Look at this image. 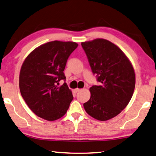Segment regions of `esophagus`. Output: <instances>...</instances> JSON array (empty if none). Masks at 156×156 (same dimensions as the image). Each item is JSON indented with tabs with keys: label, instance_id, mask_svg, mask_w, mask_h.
Instances as JSON below:
<instances>
[{
	"label": "esophagus",
	"instance_id": "34e87169",
	"mask_svg": "<svg viewBox=\"0 0 156 156\" xmlns=\"http://www.w3.org/2000/svg\"><path fill=\"white\" fill-rule=\"evenodd\" d=\"M81 91V89L76 88V89H75V90H74V91L76 92V93H77V92H78V91Z\"/></svg>",
	"mask_w": 156,
	"mask_h": 156
}]
</instances>
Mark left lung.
<instances>
[{
    "instance_id": "1",
    "label": "left lung",
    "mask_w": 156,
    "mask_h": 156,
    "mask_svg": "<svg viewBox=\"0 0 156 156\" xmlns=\"http://www.w3.org/2000/svg\"><path fill=\"white\" fill-rule=\"evenodd\" d=\"M81 46L100 83L90 88L91 96L84 108L93 118L106 121L119 114L131 100L135 86L134 68L122 50L106 39L83 42Z\"/></svg>"
}]
</instances>
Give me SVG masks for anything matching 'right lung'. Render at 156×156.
Masks as SVG:
<instances>
[{"label": "right lung", "instance_id": "1", "mask_svg": "<svg viewBox=\"0 0 156 156\" xmlns=\"http://www.w3.org/2000/svg\"><path fill=\"white\" fill-rule=\"evenodd\" d=\"M74 42L52 41L37 47L25 58L20 73V90L30 109L44 120L54 121L66 114L73 99L64 71Z\"/></svg>", "mask_w": 156, "mask_h": 156}]
</instances>
